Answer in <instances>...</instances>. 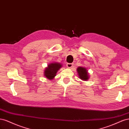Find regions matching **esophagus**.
<instances>
[{
    "label": "esophagus",
    "instance_id": "esophagus-1",
    "mask_svg": "<svg viewBox=\"0 0 129 129\" xmlns=\"http://www.w3.org/2000/svg\"><path fill=\"white\" fill-rule=\"evenodd\" d=\"M67 67L68 68H72L73 67V63H67Z\"/></svg>",
    "mask_w": 129,
    "mask_h": 129
}]
</instances>
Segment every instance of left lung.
I'll list each match as a JSON object with an SVG mask.
<instances>
[{"label": "left lung", "mask_w": 129, "mask_h": 129, "mask_svg": "<svg viewBox=\"0 0 129 129\" xmlns=\"http://www.w3.org/2000/svg\"><path fill=\"white\" fill-rule=\"evenodd\" d=\"M77 75L79 78L83 81H88L89 78V74L87 68L84 67H79L77 68Z\"/></svg>", "instance_id": "8db88e82"}]
</instances>
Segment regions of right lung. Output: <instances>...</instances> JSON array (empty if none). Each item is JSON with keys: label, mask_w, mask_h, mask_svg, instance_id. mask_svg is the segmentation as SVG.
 Instances as JSON below:
<instances>
[{"label": "right lung", "mask_w": 129, "mask_h": 129, "mask_svg": "<svg viewBox=\"0 0 129 129\" xmlns=\"http://www.w3.org/2000/svg\"><path fill=\"white\" fill-rule=\"evenodd\" d=\"M62 67L61 63L58 62H53V63H49L47 67L44 72V75L45 77L48 80H53L55 76L57 71L61 68Z\"/></svg>", "instance_id": "obj_1"}]
</instances>
